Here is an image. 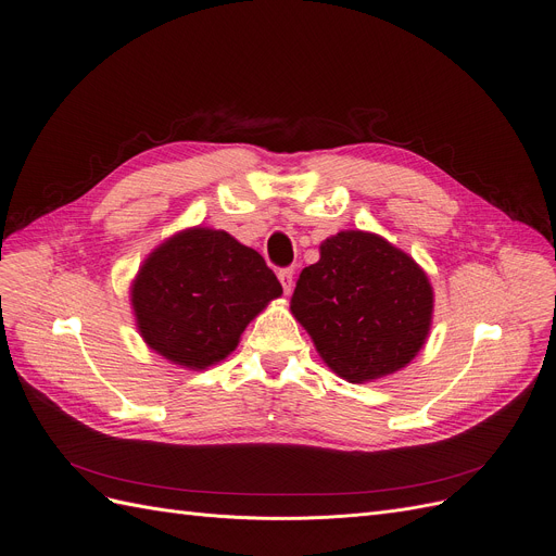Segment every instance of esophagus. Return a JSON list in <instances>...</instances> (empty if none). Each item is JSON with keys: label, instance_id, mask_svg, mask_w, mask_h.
<instances>
[{"label": "esophagus", "instance_id": "34e87169", "mask_svg": "<svg viewBox=\"0 0 556 556\" xmlns=\"http://www.w3.org/2000/svg\"><path fill=\"white\" fill-rule=\"evenodd\" d=\"M277 277H279V281H281V286H283V293L288 295L290 290H293V286H295V270H293V268H281V270L277 273Z\"/></svg>", "mask_w": 556, "mask_h": 556}]
</instances>
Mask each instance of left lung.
<instances>
[{"label": "left lung", "instance_id": "obj_1", "mask_svg": "<svg viewBox=\"0 0 556 556\" xmlns=\"http://www.w3.org/2000/svg\"><path fill=\"white\" fill-rule=\"evenodd\" d=\"M290 311L319 356L352 383L410 363L426 342L432 288L405 252L365 231H340L304 268Z\"/></svg>", "mask_w": 556, "mask_h": 556}]
</instances>
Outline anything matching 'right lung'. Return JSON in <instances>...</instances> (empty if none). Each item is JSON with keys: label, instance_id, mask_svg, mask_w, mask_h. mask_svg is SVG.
Segmentation results:
<instances>
[{"label": "right lung", "instance_id": "right-lung-1", "mask_svg": "<svg viewBox=\"0 0 556 556\" xmlns=\"http://www.w3.org/2000/svg\"><path fill=\"white\" fill-rule=\"evenodd\" d=\"M279 295L281 283L258 252L202 227L162 243L132 283L143 340L191 369L233 352L250 319Z\"/></svg>", "mask_w": 556, "mask_h": 556}]
</instances>
